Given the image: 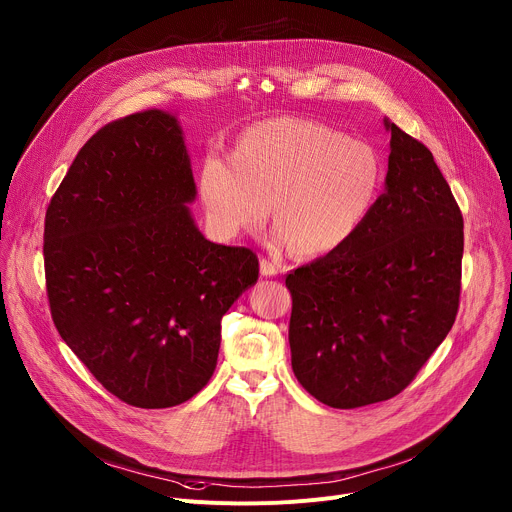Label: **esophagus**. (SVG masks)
Segmentation results:
<instances>
[{
    "label": "esophagus",
    "mask_w": 512,
    "mask_h": 512,
    "mask_svg": "<svg viewBox=\"0 0 512 512\" xmlns=\"http://www.w3.org/2000/svg\"><path fill=\"white\" fill-rule=\"evenodd\" d=\"M259 265H261V275H263V277H273V275L279 273V265L273 263V261L267 259V257H261Z\"/></svg>",
    "instance_id": "1"
}]
</instances>
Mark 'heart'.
<instances>
[{
  "mask_svg": "<svg viewBox=\"0 0 512 512\" xmlns=\"http://www.w3.org/2000/svg\"><path fill=\"white\" fill-rule=\"evenodd\" d=\"M379 186L381 164L367 143L296 117L249 127L233 158L210 152L200 166V196L218 237L261 231L273 204L275 245L312 255L336 249L362 225Z\"/></svg>",
  "mask_w": 512,
  "mask_h": 512,
  "instance_id": "heart-1",
  "label": "heart"
}]
</instances>
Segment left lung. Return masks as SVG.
<instances>
[{"mask_svg":"<svg viewBox=\"0 0 512 512\" xmlns=\"http://www.w3.org/2000/svg\"><path fill=\"white\" fill-rule=\"evenodd\" d=\"M391 131L385 192L328 255L285 275L291 369L320 403L399 395L454 326L464 218L425 145Z\"/></svg>","mask_w":512,"mask_h":512,"instance_id":"8db88e82","label":"left lung"}]
</instances>
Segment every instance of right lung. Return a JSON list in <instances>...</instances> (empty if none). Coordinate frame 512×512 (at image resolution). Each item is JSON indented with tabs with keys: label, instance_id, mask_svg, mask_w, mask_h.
Instances as JSON below:
<instances>
[{
	"label": "right lung",
	"instance_id": "right-lung-1",
	"mask_svg": "<svg viewBox=\"0 0 512 512\" xmlns=\"http://www.w3.org/2000/svg\"><path fill=\"white\" fill-rule=\"evenodd\" d=\"M176 119L152 109L103 125L77 154L44 218L52 322L119 401L162 409L206 387L221 320L259 277L247 247L202 237Z\"/></svg>",
	"mask_w": 512,
	"mask_h": 512
}]
</instances>
